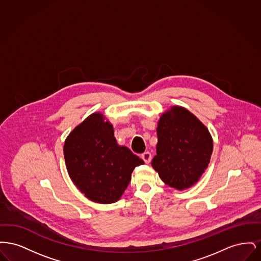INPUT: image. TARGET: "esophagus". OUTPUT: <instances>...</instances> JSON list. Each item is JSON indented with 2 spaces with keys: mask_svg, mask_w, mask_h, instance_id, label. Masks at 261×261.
Segmentation results:
<instances>
[{
  "mask_svg": "<svg viewBox=\"0 0 261 261\" xmlns=\"http://www.w3.org/2000/svg\"><path fill=\"white\" fill-rule=\"evenodd\" d=\"M141 158H142V160L145 162V163H149L150 161H151V154H150L149 151L143 152V153L141 154Z\"/></svg>",
  "mask_w": 261,
  "mask_h": 261,
  "instance_id": "1",
  "label": "esophagus"
}]
</instances>
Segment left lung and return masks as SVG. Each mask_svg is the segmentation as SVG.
Instances as JSON below:
<instances>
[{
  "mask_svg": "<svg viewBox=\"0 0 261 261\" xmlns=\"http://www.w3.org/2000/svg\"><path fill=\"white\" fill-rule=\"evenodd\" d=\"M156 133L154 170L168 186H193L211 161L213 142L206 127L186 109L173 107L161 117Z\"/></svg>",
  "mask_w": 261,
  "mask_h": 261,
  "instance_id": "left-lung-1",
  "label": "left lung"
}]
</instances>
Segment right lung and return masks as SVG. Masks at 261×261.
Wrapping results in <instances>:
<instances>
[{
    "mask_svg": "<svg viewBox=\"0 0 261 261\" xmlns=\"http://www.w3.org/2000/svg\"><path fill=\"white\" fill-rule=\"evenodd\" d=\"M94 113L66 138L63 148L68 174L88 199L112 203L120 199L134 168L144 162L117 145L112 125Z\"/></svg>",
    "mask_w": 261,
    "mask_h": 261,
    "instance_id": "1",
    "label": "right lung"
}]
</instances>
